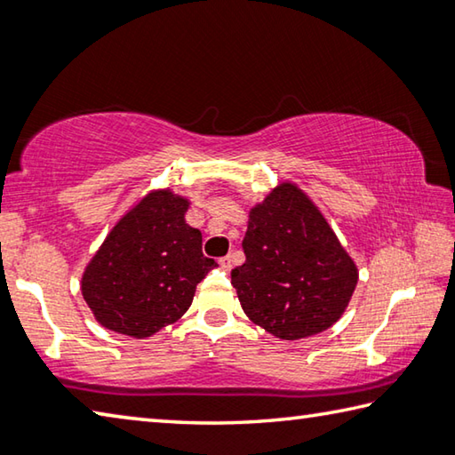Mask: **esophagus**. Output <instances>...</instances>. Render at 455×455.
Wrapping results in <instances>:
<instances>
[{
  "instance_id": "34e87169",
  "label": "esophagus",
  "mask_w": 455,
  "mask_h": 455,
  "mask_svg": "<svg viewBox=\"0 0 455 455\" xmlns=\"http://www.w3.org/2000/svg\"><path fill=\"white\" fill-rule=\"evenodd\" d=\"M219 265L225 268V271H230V267H233V259H230V257H220L219 259Z\"/></svg>"
}]
</instances>
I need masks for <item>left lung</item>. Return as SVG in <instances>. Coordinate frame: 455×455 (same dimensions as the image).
Masks as SVG:
<instances>
[{
  "mask_svg": "<svg viewBox=\"0 0 455 455\" xmlns=\"http://www.w3.org/2000/svg\"><path fill=\"white\" fill-rule=\"evenodd\" d=\"M246 260L230 271L243 311L279 339L317 335L341 317L357 267L303 190L283 182L249 214Z\"/></svg>",
  "mask_w": 455,
  "mask_h": 455,
  "instance_id": "left-lung-1",
  "label": "left lung"
}]
</instances>
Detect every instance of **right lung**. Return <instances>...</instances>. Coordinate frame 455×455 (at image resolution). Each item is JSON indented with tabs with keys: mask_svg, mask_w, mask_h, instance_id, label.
Listing matches in <instances>:
<instances>
[{
	"mask_svg": "<svg viewBox=\"0 0 455 455\" xmlns=\"http://www.w3.org/2000/svg\"><path fill=\"white\" fill-rule=\"evenodd\" d=\"M187 209L171 190L152 192L106 236L82 276L104 327L144 339L187 313L196 284L219 267L203 255L200 230L184 222Z\"/></svg>",
	"mask_w": 455,
	"mask_h": 455,
	"instance_id": "add662e5",
	"label": "right lung"
}]
</instances>
